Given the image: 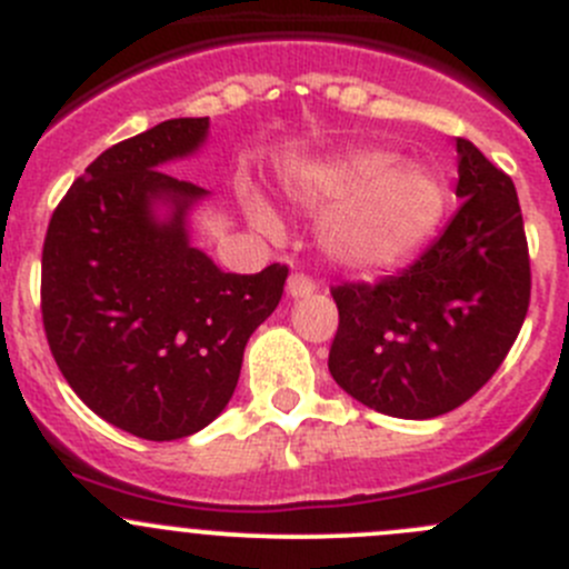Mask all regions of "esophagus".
Here are the masks:
<instances>
[{
  "label": "esophagus",
  "instance_id": "34e87169",
  "mask_svg": "<svg viewBox=\"0 0 569 569\" xmlns=\"http://www.w3.org/2000/svg\"><path fill=\"white\" fill-rule=\"evenodd\" d=\"M286 291H289V297L300 300V297H311L313 291H317V283H313V280L308 278V274L295 272L289 278V283H286Z\"/></svg>",
  "mask_w": 569,
  "mask_h": 569
}]
</instances>
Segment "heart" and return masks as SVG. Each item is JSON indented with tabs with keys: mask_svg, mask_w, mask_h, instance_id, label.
<instances>
[{
	"mask_svg": "<svg viewBox=\"0 0 569 569\" xmlns=\"http://www.w3.org/2000/svg\"><path fill=\"white\" fill-rule=\"evenodd\" d=\"M286 192L302 209L327 211L321 244L355 269L401 263L435 237L449 211L443 178L377 148L300 164L286 176ZM250 217L261 228L274 226L272 211L258 200H250Z\"/></svg>",
	"mask_w": 569,
	"mask_h": 569,
	"instance_id": "b5f03b06",
	"label": "heart"
}]
</instances>
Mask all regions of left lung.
Here are the masks:
<instances>
[{
    "label": "left lung",
    "mask_w": 569,
    "mask_h": 569,
    "mask_svg": "<svg viewBox=\"0 0 569 569\" xmlns=\"http://www.w3.org/2000/svg\"><path fill=\"white\" fill-rule=\"evenodd\" d=\"M460 211L427 252L380 283L332 289L330 375L360 405L438 418L479 391L512 349L531 297L515 183L457 137Z\"/></svg>",
    "instance_id": "left-lung-1"
}]
</instances>
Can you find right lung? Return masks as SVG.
<instances>
[{"label":"right lung","mask_w":569,"mask_h":569,"mask_svg":"<svg viewBox=\"0 0 569 569\" xmlns=\"http://www.w3.org/2000/svg\"><path fill=\"white\" fill-rule=\"evenodd\" d=\"M206 134L209 118H173L107 148L46 231L51 355L96 416L142 440L187 438L226 410L248 338L289 278L286 263L222 272L189 244L187 214L209 192L162 168Z\"/></svg>","instance_id":"1"}]
</instances>
